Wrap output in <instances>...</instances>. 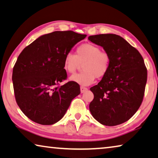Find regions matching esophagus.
Segmentation results:
<instances>
[{"mask_svg":"<svg viewBox=\"0 0 158 158\" xmlns=\"http://www.w3.org/2000/svg\"><path fill=\"white\" fill-rule=\"evenodd\" d=\"M88 89L86 88V87H84V86H81L80 87V91H81V93H84L86 91H87Z\"/></svg>","mask_w":158,"mask_h":158,"instance_id":"34e87169","label":"esophagus"}]
</instances>
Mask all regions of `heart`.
I'll list each match as a JSON object with an SVG mask.
<instances>
[{
  "label": "heart",
  "instance_id": "b5f03b06",
  "mask_svg": "<svg viewBox=\"0 0 158 158\" xmlns=\"http://www.w3.org/2000/svg\"><path fill=\"white\" fill-rule=\"evenodd\" d=\"M110 56L101 48L92 44H83L75 50L74 55L67 53L63 60V68L69 74H74L81 64V73L72 75L70 80L81 86H89L96 78L104 77L110 67Z\"/></svg>",
  "mask_w": 158,
  "mask_h": 158
}]
</instances>
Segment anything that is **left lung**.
Here are the masks:
<instances>
[{
	"instance_id": "obj_1",
	"label": "left lung",
	"mask_w": 158,
	"mask_h": 158,
	"mask_svg": "<svg viewBox=\"0 0 158 158\" xmlns=\"http://www.w3.org/2000/svg\"><path fill=\"white\" fill-rule=\"evenodd\" d=\"M89 40L103 48L111 59L107 74L90 89L94 95L90 111L102 124H121L136 113L143 99L147 81L143 58L136 48L118 35H94Z\"/></svg>"
}]
</instances>
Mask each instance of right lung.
I'll use <instances>...</instances> for the list:
<instances>
[{
	"instance_id": "1",
	"label": "right lung",
	"mask_w": 158,
	"mask_h": 158,
	"mask_svg": "<svg viewBox=\"0 0 158 158\" xmlns=\"http://www.w3.org/2000/svg\"><path fill=\"white\" fill-rule=\"evenodd\" d=\"M86 36L73 31H53L40 36L19 54L12 79L17 103L29 119L42 125L56 123L80 94L78 84L60 83L67 78L64 56Z\"/></svg>"
}]
</instances>
